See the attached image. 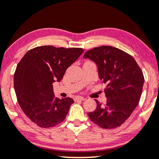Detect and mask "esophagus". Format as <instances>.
<instances>
[{
  "mask_svg": "<svg viewBox=\"0 0 159 159\" xmlns=\"http://www.w3.org/2000/svg\"><path fill=\"white\" fill-rule=\"evenodd\" d=\"M74 100H75V101H78V100H84L85 98L84 97H81V96H76V97L74 98Z\"/></svg>",
  "mask_w": 159,
  "mask_h": 159,
  "instance_id": "34e87169",
  "label": "esophagus"
}]
</instances>
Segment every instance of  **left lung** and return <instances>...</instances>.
<instances>
[{"label": "left lung", "instance_id": "left-lung-1", "mask_svg": "<svg viewBox=\"0 0 159 159\" xmlns=\"http://www.w3.org/2000/svg\"><path fill=\"white\" fill-rule=\"evenodd\" d=\"M96 63L100 80L107 86L104 92L107 101L88 116L102 128L119 127L128 119L141 98L144 75L135 59L122 50L112 46H100L86 51L84 56Z\"/></svg>", "mask_w": 159, "mask_h": 159}]
</instances>
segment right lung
Returning a JSON list of instances; mask_svg holds the SVG:
<instances>
[{
  "label": "right lung",
  "mask_w": 159,
  "mask_h": 159,
  "mask_svg": "<svg viewBox=\"0 0 159 159\" xmlns=\"http://www.w3.org/2000/svg\"><path fill=\"white\" fill-rule=\"evenodd\" d=\"M83 52L79 48L39 46L29 50L18 63L14 74L17 100L34 123L48 128L65 120L74 101L70 98H55L53 84L61 81Z\"/></svg>",
  "instance_id": "1"
}]
</instances>
